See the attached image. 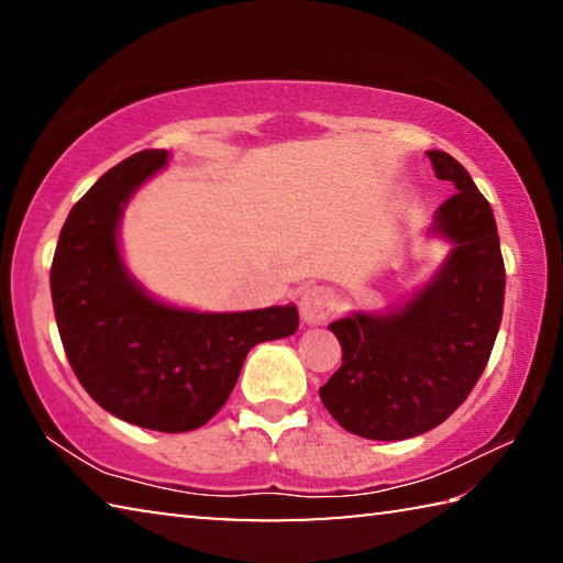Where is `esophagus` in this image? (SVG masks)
<instances>
[{
    "label": "esophagus",
    "mask_w": 563,
    "mask_h": 563,
    "mask_svg": "<svg viewBox=\"0 0 563 563\" xmlns=\"http://www.w3.org/2000/svg\"><path fill=\"white\" fill-rule=\"evenodd\" d=\"M338 310V298L328 285H308L300 295V316L310 325L325 322Z\"/></svg>",
    "instance_id": "obj_1"
}]
</instances>
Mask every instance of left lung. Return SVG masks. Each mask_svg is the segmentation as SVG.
Listing matches in <instances>:
<instances>
[{"mask_svg":"<svg viewBox=\"0 0 563 563\" xmlns=\"http://www.w3.org/2000/svg\"><path fill=\"white\" fill-rule=\"evenodd\" d=\"M456 194L437 211L434 233L454 243L427 288L393 316H355L328 325L342 365L320 399L342 430L365 440H407L434 430L487 367L504 308V258L487 198L460 161L427 151Z\"/></svg>","mask_w":563,"mask_h":563,"instance_id":"1","label":"left lung"}]
</instances>
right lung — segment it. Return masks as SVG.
Here are the masks:
<instances>
[{
    "mask_svg": "<svg viewBox=\"0 0 563 563\" xmlns=\"http://www.w3.org/2000/svg\"><path fill=\"white\" fill-rule=\"evenodd\" d=\"M166 158L139 151L76 201L52 261V300L66 360L107 412L146 430L190 432L225 405L253 345L298 330V310H176L129 278L119 218Z\"/></svg>",
    "mask_w": 563,
    "mask_h": 563,
    "instance_id": "right-lung-1",
    "label": "right lung"
}]
</instances>
